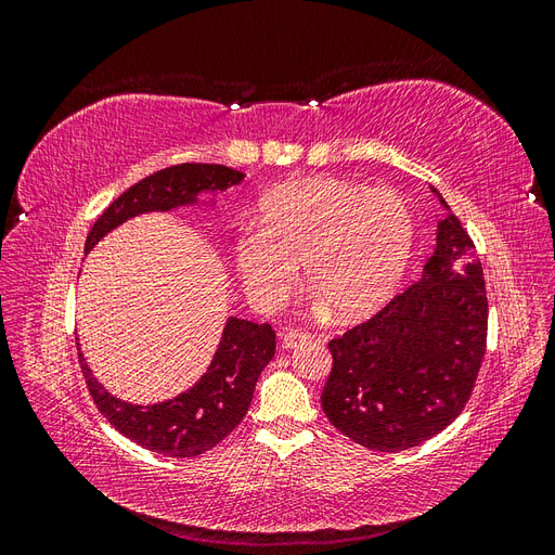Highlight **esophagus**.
Masks as SVG:
<instances>
[{
	"label": "esophagus",
	"instance_id": "34e87169",
	"mask_svg": "<svg viewBox=\"0 0 555 555\" xmlns=\"http://www.w3.org/2000/svg\"><path fill=\"white\" fill-rule=\"evenodd\" d=\"M310 338H312V335L306 333V331H287L282 335V347L284 349H296L300 345L310 343Z\"/></svg>",
	"mask_w": 555,
	"mask_h": 555
}]
</instances>
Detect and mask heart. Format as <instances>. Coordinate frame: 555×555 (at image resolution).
<instances>
[{"mask_svg": "<svg viewBox=\"0 0 555 555\" xmlns=\"http://www.w3.org/2000/svg\"><path fill=\"white\" fill-rule=\"evenodd\" d=\"M412 243V210L398 192L319 176L268 192L257 222L245 224L233 241V261L259 308H278L304 263L317 310L335 308L354 319L393 294Z\"/></svg>", "mask_w": 555, "mask_h": 555, "instance_id": "b5f03b06", "label": "heart"}]
</instances>
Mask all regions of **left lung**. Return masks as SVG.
Listing matches in <instances>:
<instances>
[{
	"label": "left lung",
	"instance_id": "left-lung-1",
	"mask_svg": "<svg viewBox=\"0 0 555 555\" xmlns=\"http://www.w3.org/2000/svg\"><path fill=\"white\" fill-rule=\"evenodd\" d=\"M430 190L447 215L422 278L365 324L328 343L324 414L373 451L412 449L444 430L473 393L486 349L481 263L459 217Z\"/></svg>",
	"mask_w": 555,
	"mask_h": 555
}]
</instances>
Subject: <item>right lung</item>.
I'll list each match as a JSON object with an SVG mask.
<instances>
[{
  "label": "right lung",
  "instance_id": "obj_1",
  "mask_svg": "<svg viewBox=\"0 0 555 555\" xmlns=\"http://www.w3.org/2000/svg\"><path fill=\"white\" fill-rule=\"evenodd\" d=\"M245 178L222 164H178L157 171L117 196L88 233L86 251L113 229L145 212H169L184 206L215 208V196ZM88 389L108 424L143 449L171 459L210 451L236 428L255 396L263 367L275 357V331L229 317L208 371L188 391L155 405H133L104 389L78 349Z\"/></svg>",
  "mask_w": 555,
  "mask_h": 555
}]
</instances>
